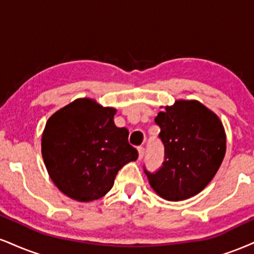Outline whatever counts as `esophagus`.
<instances>
[{
	"instance_id": "obj_1",
	"label": "esophagus",
	"mask_w": 254,
	"mask_h": 254,
	"mask_svg": "<svg viewBox=\"0 0 254 254\" xmlns=\"http://www.w3.org/2000/svg\"><path fill=\"white\" fill-rule=\"evenodd\" d=\"M144 154H145L144 148H143V146H138V157H139V160H142L143 156H144Z\"/></svg>"
}]
</instances>
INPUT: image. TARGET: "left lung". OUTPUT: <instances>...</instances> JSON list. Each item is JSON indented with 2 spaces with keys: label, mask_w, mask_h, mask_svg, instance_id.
<instances>
[{
  "label": "left lung",
  "mask_w": 254,
  "mask_h": 254,
  "mask_svg": "<svg viewBox=\"0 0 254 254\" xmlns=\"http://www.w3.org/2000/svg\"><path fill=\"white\" fill-rule=\"evenodd\" d=\"M164 162L157 172L144 168L161 197L181 201L200 193L215 176L226 152V133L214 112L197 100H176L158 112Z\"/></svg>",
  "instance_id": "left-lung-1"
}]
</instances>
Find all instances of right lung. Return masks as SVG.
<instances>
[{
	"instance_id": "right-lung-1",
	"label": "right lung",
	"mask_w": 254,
	"mask_h": 254,
	"mask_svg": "<svg viewBox=\"0 0 254 254\" xmlns=\"http://www.w3.org/2000/svg\"><path fill=\"white\" fill-rule=\"evenodd\" d=\"M116 109L79 98L48 118L41 138L46 169L60 191L90 202L114 187L119 169L136 161L129 131L117 127Z\"/></svg>"
}]
</instances>
